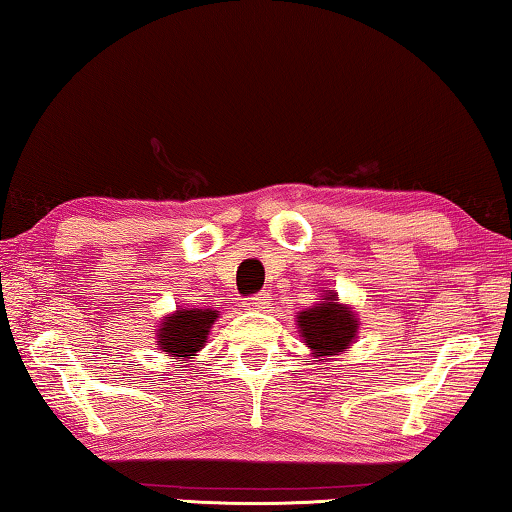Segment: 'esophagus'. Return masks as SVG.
I'll return each mask as SVG.
<instances>
[{
  "instance_id": "obj_1",
  "label": "esophagus",
  "mask_w": 512,
  "mask_h": 512,
  "mask_svg": "<svg viewBox=\"0 0 512 512\" xmlns=\"http://www.w3.org/2000/svg\"><path fill=\"white\" fill-rule=\"evenodd\" d=\"M249 309H265L267 304H270V293H256V295H251V297H247V302H245Z\"/></svg>"
}]
</instances>
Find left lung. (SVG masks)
I'll list each match as a JSON object with an SVG mask.
<instances>
[{
    "label": "left lung",
    "mask_w": 512,
    "mask_h": 512,
    "mask_svg": "<svg viewBox=\"0 0 512 512\" xmlns=\"http://www.w3.org/2000/svg\"><path fill=\"white\" fill-rule=\"evenodd\" d=\"M304 343L309 345L316 357H327L334 352H343L357 336L355 313L334 300V293L325 297L320 306L302 311L297 318Z\"/></svg>",
    "instance_id": "1"
}]
</instances>
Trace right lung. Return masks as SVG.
Segmentation results:
<instances>
[{
    "label": "right lung",
    "mask_w": 512,
    "mask_h": 512,
    "mask_svg": "<svg viewBox=\"0 0 512 512\" xmlns=\"http://www.w3.org/2000/svg\"><path fill=\"white\" fill-rule=\"evenodd\" d=\"M217 318L219 313L212 309L176 311L174 316H169L162 322V327L157 329L160 332L157 334V345L171 357L192 359L194 352H199L206 345L210 327L215 325Z\"/></svg>",
    "instance_id": "add662e5"
}]
</instances>
